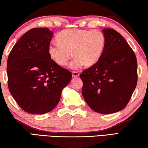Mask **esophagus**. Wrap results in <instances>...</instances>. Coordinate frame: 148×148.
Listing matches in <instances>:
<instances>
[{
  "mask_svg": "<svg viewBox=\"0 0 148 148\" xmlns=\"http://www.w3.org/2000/svg\"><path fill=\"white\" fill-rule=\"evenodd\" d=\"M72 77H77L79 76V72H77L76 71H73L72 72Z\"/></svg>",
  "mask_w": 148,
  "mask_h": 148,
  "instance_id": "1",
  "label": "esophagus"
}]
</instances>
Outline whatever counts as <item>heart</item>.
Returning a JSON list of instances; mask_svg holds the SVG:
<instances>
[{
  "mask_svg": "<svg viewBox=\"0 0 148 148\" xmlns=\"http://www.w3.org/2000/svg\"><path fill=\"white\" fill-rule=\"evenodd\" d=\"M58 44H51L48 54L52 61L61 66H65L74 56L76 57L71 67L77 69L84 65L93 66L103 53L106 38L99 30L67 29L57 35Z\"/></svg>",
  "mask_w": 148,
  "mask_h": 148,
  "instance_id": "b5f03b06",
  "label": "heart"
}]
</instances>
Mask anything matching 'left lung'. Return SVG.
I'll return each instance as SVG.
<instances>
[{
  "label": "left lung",
  "instance_id": "8db88e82",
  "mask_svg": "<svg viewBox=\"0 0 148 148\" xmlns=\"http://www.w3.org/2000/svg\"><path fill=\"white\" fill-rule=\"evenodd\" d=\"M106 44L99 61L80 74L82 95L95 112H117L129 103L138 81L136 57L116 30L104 29Z\"/></svg>",
  "mask_w": 148,
  "mask_h": 148
}]
</instances>
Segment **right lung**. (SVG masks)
Instances as JSON below:
<instances>
[{"label": "right lung", "instance_id": "add662e5", "mask_svg": "<svg viewBox=\"0 0 148 148\" xmlns=\"http://www.w3.org/2000/svg\"><path fill=\"white\" fill-rule=\"evenodd\" d=\"M53 32L33 28L14 45L7 61L8 89L17 104L32 114L55 108L72 73L52 61L48 47Z\"/></svg>", "mask_w": 148, "mask_h": 148}]
</instances>
